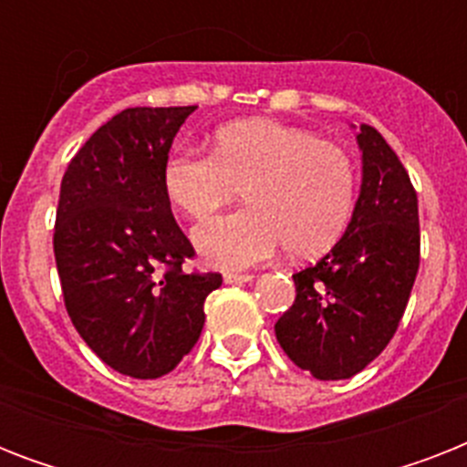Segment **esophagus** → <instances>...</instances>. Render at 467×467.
I'll return each mask as SVG.
<instances>
[{
	"label": "esophagus",
	"mask_w": 467,
	"mask_h": 467,
	"mask_svg": "<svg viewBox=\"0 0 467 467\" xmlns=\"http://www.w3.org/2000/svg\"><path fill=\"white\" fill-rule=\"evenodd\" d=\"M252 274H237V271H227L225 274V284L234 285V284H249L252 281Z\"/></svg>",
	"instance_id": "esophagus-1"
}]
</instances>
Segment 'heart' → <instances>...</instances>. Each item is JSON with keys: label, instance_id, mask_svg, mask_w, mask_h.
Returning a JSON list of instances; mask_svg holds the SVG:
<instances>
[{"label": "heart", "instance_id": "1", "mask_svg": "<svg viewBox=\"0 0 467 467\" xmlns=\"http://www.w3.org/2000/svg\"><path fill=\"white\" fill-rule=\"evenodd\" d=\"M161 183L169 203L191 220L208 218L244 191L249 208L193 233L201 256L220 269L252 266L281 247L293 259L325 254L347 233L356 203L347 150L269 119L223 126L211 155H171Z\"/></svg>", "mask_w": 467, "mask_h": 467}]
</instances>
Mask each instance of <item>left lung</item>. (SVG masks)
<instances>
[{"label": "left lung", "mask_w": 467, "mask_h": 467, "mask_svg": "<svg viewBox=\"0 0 467 467\" xmlns=\"http://www.w3.org/2000/svg\"><path fill=\"white\" fill-rule=\"evenodd\" d=\"M361 193L347 233L315 266L293 274L296 303L276 339L317 380H344L388 344L405 315L420 269L417 191L376 128L363 123Z\"/></svg>", "instance_id": "left-lung-1"}]
</instances>
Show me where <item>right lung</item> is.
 Masks as SVG:
<instances>
[{
    "label": "right lung",
    "mask_w": 467,
    "mask_h": 467,
    "mask_svg": "<svg viewBox=\"0 0 467 467\" xmlns=\"http://www.w3.org/2000/svg\"><path fill=\"white\" fill-rule=\"evenodd\" d=\"M196 106L126 109L72 157L60 183L55 264L87 347L123 376L152 380L189 354L220 274H186L193 247L164 193L174 135Z\"/></svg>",
    "instance_id": "1"
}]
</instances>
